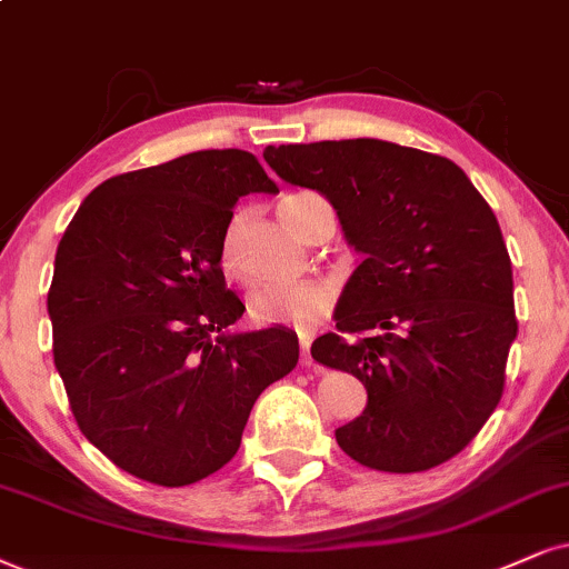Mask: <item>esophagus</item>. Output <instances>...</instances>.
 <instances>
[{
  "label": "esophagus",
  "mask_w": 569,
  "mask_h": 569,
  "mask_svg": "<svg viewBox=\"0 0 569 569\" xmlns=\"http://www.w3.org/2000/svg\"><path fill=\"white\" fill-rule=\"evenodd\" d=\"M300 363L311 367V335H300Z\"/></svg>",
  "instance_id": "obj_1"
}]
</instances>
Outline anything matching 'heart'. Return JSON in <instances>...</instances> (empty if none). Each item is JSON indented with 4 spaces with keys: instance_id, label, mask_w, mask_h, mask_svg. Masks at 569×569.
<instances>
[{
    "instance_id": "b5f03b06",
    "label": "heart",
    "mask_w": 569,
    "mask_h": 569,
    "mask_svg": "<svg viewBox=\"0 0 569 569\" xmlns=\"http://www.w3.org/2000/svg\"><path fill=\"white\" fill-rule=\"evenodd\" d=\"M327 200L317 192H292L279 200V216L290 229L300 237H311L319 216L327 213ZM332 213V210H329ZM240 229L242 219L234 216L229 227L223 229L219 244V266L227 277H240ZM332 290L321 282H300V284H266L250 292L248 308L252 321L263 327H296L313 329L321 325L332 311Z\"/></svg>"
}]
</instances>
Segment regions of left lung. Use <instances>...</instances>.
Returning a JSON list of instances; mask_svg holds the SVG:
<instances>
[{
  "mask_svg": "<svg viewBox=\"0 0 569 569\" xmlns=\"http://www.w3.org/2000/svg\"><path fill=\"white\" fill-rule=\"evenodd\" d=\"M284 181L338 210L363 261L313 361L363 382L335 438L380 472H425L467 448L503 396L517 338L511 261L486 198L453 160L380 139L266 147Z\"/></svg>",
  "mask_w": 569,
  "mask_h": 569,
  "instance_id": "1",
  "label": "left lung"
}]
</instances>
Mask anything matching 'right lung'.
Returning a JSON list of instances; mask_svg holds the SVG:
<instances>
[{
  "instance_id": "obj_1",
  "label": "right lung",
  "mask_w": 569,
  "mask_h": 569,
  "mask_svg": "<svg viewBox=\"0 0 569 569\" xmlns=\"http://www.w3.org/2000/svg\"><path fill=\"white\" fill-rule=\"evenodd\" d=\"M256 156L198 150L102 181L68 223L47 308L76 425L134 478L179 488L237 453L252 403L298 363L282 327L223 335L244 303L219 244Z\"/></svg>"
}]
</instances>
